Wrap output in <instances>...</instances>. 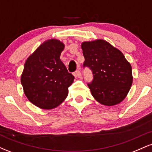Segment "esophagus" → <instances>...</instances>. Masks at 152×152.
Instances as JSON below:
<instances>
[{"label": "esophagus", "instance_id": "esophagus-1", "mask_svg": "<svg viewBox=\"0 0 152 152\" xmlns=\"http://www.w3.org/2000/svg\"><path fill=\"white\" fill-rule=\"evenodd\" d=\"M74 75L75 77H78V78L81 77V73L79 70H77V71H75V72L74 73Z\"/></svg>", "mask_w": 152, "mask_h": 152}]
</instances>
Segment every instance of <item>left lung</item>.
<instances>
[{"mask_svg":"<svg viewBox=\"0 0 152 152\" xmlns=\"http://www.w3.org/2000/svg\"><path fill=\"white\" fill-rule=\"evenodd\" d=\"M81 48L83 68L88 67L93 74V80L87 85L94 98L103 105L119 104L133 81L129 63L119 50L104 40L83 42Z\"/></svg>","mask_w":152,"mask_h":152,"instance_id":"8db88e82","label":"left lung"}]
</instances>
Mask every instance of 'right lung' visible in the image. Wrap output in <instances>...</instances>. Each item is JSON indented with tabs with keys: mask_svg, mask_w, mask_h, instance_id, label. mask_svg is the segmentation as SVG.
<instances>
[{
	"mask_svg": "<svg viewBox=\"0 0 152 152\" xmlns=\"http://www.w3.org/2000/svg\"><path fill=\"white\" fill-rule=\"evenodd\" d=\"M64 44L50 39L26 60L20 82L28 100L38 107L51 109L67 97L74 76L60 59Z\"/></svg>",
	"mask_w": 152,
	"mask_h": 152,
	"instance_id": "obj_1",
	"label": "right lung"
}]
</instances>
